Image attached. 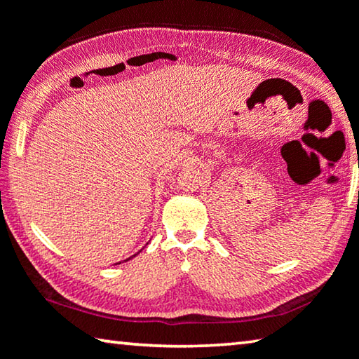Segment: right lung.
Listing matches in <instances>:
<instances>
[{
    "label": "right lung",
    "mask_w": 359,
    "mask_h": 359,
    "mask_svg": "<svg viewBox=\"0 0 359 359\" xmlns=\"http://www.w3.org/2000/svg\"><path fill=\"white\" fill-rule=\"evenodd\" d=\"M137 254H139V252H137ZM137 254L130 255V257H129V259H126V260H123V262H128V260H130V259H134V257H135V255H137ZM118 264H121V262H118ZM118 264H115V265H118Z\"/></svg>",
    "instance_id": "add662e5"
}]
</instances>
